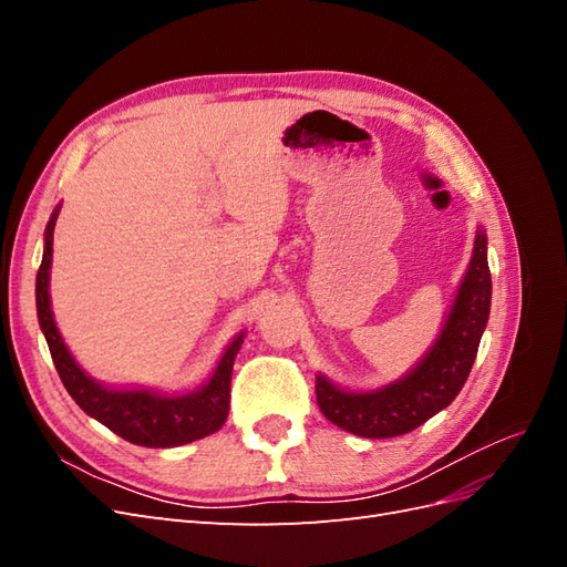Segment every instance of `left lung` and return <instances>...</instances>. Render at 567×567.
<instances>
[{"mask_svg": "<svg viewBox=\"0 0 567 567\" xmlns=\"http://www.w3.org/2000/svg\"><path fill=\"white\" fill-rule=\"evenodd\" d=\"M492 300L487 238L475 236L473 260L463 279L454 310L444 323L435 348L404 381L375 392H346L317 379L321 414L359 437H398L411 433L442 411L466 383L475 362L480 336L485 331Z\"/></svg>", "mask_w": 567, "mask_h": 567, "instance_id": "obj_1", "label": "left lung"}]
</instances>
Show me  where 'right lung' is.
Returning a JSON list of instances; mask_svg holds the SVG:
<instances>
[{"label":"right lung","mask_w":567,"mask_h":567,"mask_svg":"<svg viewBox=\"0 0 567 567\" xmlns=\"http://www.w3.org/2000/svg\"><path fill=\"white\" fill-rule=\"evenodd\" d=\"M59 208L51 215L44 231V255L38 269L35 298L38 317L47 338V346L54 359V367L61 375L65 390L80 404L84 414H90L99 423H104L115 435L142 447H177L200 440L219 431L229 414V390L234 357L241 348L244 336H238L227 348L225 357L213 373L210 383L198 392L184 394V398H161L146 390H109L94 383L90 375L75 364L68 352L65 342L51 317L49 307V267H51V244H54Z\"/></svg>","instance_id":"add662e5"}]
</instances>
